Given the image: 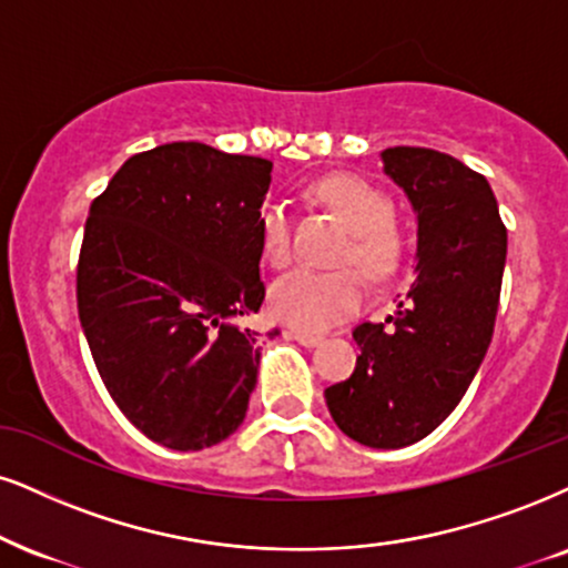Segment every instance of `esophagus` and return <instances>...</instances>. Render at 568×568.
<instances>
[{"mask_svg": "<svg viewBox=\"0 0 568 568\" xmlns=\"http://www.w3.org/2000/svg\"><path fill=\"white\" fill-rule=\"evenodd\" d=\"M286 334H290L292 339H297L303 347H316V345H321V339H324V337H321V334L303 332V328H290V332H286Z\"/></svg>", "mask_w": 568, "mask_h": 568, "instance_id": "obj_1", "label": "esophagus"}]
</instances>
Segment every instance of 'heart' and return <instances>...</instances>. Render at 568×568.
<instances>
[{
    "mask_svg": "<svg viewBox=\"0 0 568 568\" xmlns=\"http://www.w3.org/2000/svg\"><path fill=\"white\" fill-rule=\"evenodd\" d=\"M316 192L353 231V240L345 247V261L361 265L368 276H384L395 268L400 244L389 229L392 205L379 189L355 176H328L318 181ZM261 247L265 261L276 268L290 263V219L282 205L271 202L261 210ZM361 303L363 278L353 268H300L278 278L271 290L273 316L303 332H324L337 326L339 321L353 316Z\"/></svg>",
    "mask_w": 568,
    "mask_h": 568,
    "instance_id": "obj_1",
    "label": "heart"
}]
</instances>
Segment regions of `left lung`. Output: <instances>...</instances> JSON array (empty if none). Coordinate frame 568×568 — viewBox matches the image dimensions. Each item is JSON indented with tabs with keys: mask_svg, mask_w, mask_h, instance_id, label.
<instances>
[{
	"mask_svg": "<svg viewBox=\"0 0 568 568\" xmlns=\"http://www.w3.org/2000/svg\"><path fill=\"white\" fill-rule=\"evenodd\" d=\"M384 173L418 219L416 271L395 316L358 324L353 376L324 392L334 424L395 450L432 434L460 403L493 339L508 231L481 173L426 146H389Z\"/></svg>",
	"mask_w": 568,
	"mask_h": 568,
	"instance_id": "1",
	"label": "left lung"
}]
</instances>
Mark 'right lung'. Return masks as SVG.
I'll list each match as a JSON object with an SVG mask.
<instances>
[{
	"label": "right lung",
	"mask_w": 568,
	"mask_h": 568,
	"mask_svg": "<svg viewBox=\"0 0 568 568\" xmlns=\"http://www.w3.org/2000/svg\"><path fill=\"white\" fill-rule=\"evenodd\" d=\"M271 168L160 144L125 160L89 207L75 300L91 358L123 416L171 450L219 445L247 413L261 349L240 321L265 300Z\"/></svg>",
	"instance_id": "1"
}]
</instances>
